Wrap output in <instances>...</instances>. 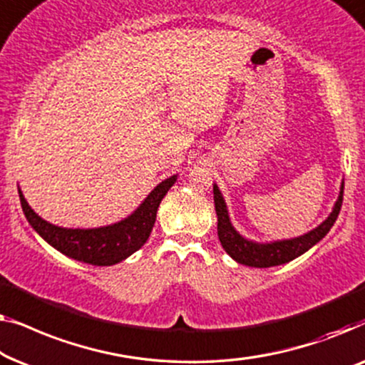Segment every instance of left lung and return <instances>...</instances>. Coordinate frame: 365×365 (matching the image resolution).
Wrapping results in <instances>:
<instances>
[{
	"label": "left lung",
	"instance_id": "left-lung-1",
	"mask_svg": "<svg viewBox=\"0 0 365 365\" xmlns=\"http://www.w3.org/2000/svg\"><path fill=\"white\" fill-rule=\"evenodd\" d=\"M342 195H344V182L341 183V192H339L337 202L329 217L322 222L319 227L311 230L309 233L297 236L291 240H279L269 241V243H258V241L246 240L236 232L235 227L230 222V215L225 203L223 195L220 192L217 185H213V200L215 210L218 217V238L222 243L223 250L232 256V258L240 264L253 266V268H271V266H279L289 263L297 256L306 253L307 250L312 248L316 243L324 238L329 233L332 225L336 223L337 215L342 207Z\"/></svg>",
	"mask_w": 365,
	"mask_h": 365
}]
</instances>
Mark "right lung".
Here are the masks:
<instances>
[{
    "instance_id": "right-lung-1",
    "label": "right lung",
    "mask_w": 365,
    "mask_h": 365,
    "mask_svg": "<svg viewBox=\"0 0 365 365\" xmlns=\"http://www.w3.org/2000/svg\"><path fill=\"white\" fill-rule=\"evenodd\" d=\"M177 182L173 175L158 183L135 212L114 225L101 228H63L46 222L29 207L21 190L19 200L24 217L41 238L69 258L94 266H110L129 258L132 253L140 250L150 236L157 218V210L162 198Z\"/></svg>"
}]
</instances>
